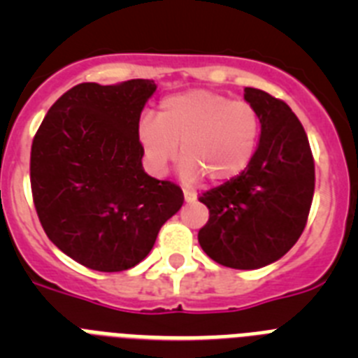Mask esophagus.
<instances>
[{
	"label": "esophagus",
	"mask_w": 358,
	"mask_h": 358,
	"mask_svg": "<svg viewBox=\"0 0 358 358\" xmlns=\"http://www.w3.org/2000/svg\"><path fill=\"white\" fill-rule=\"evenodd\" d=\"M182 194H185V201L186 202H195V201H197V194H195V192H192V189H185Z\"/></svg>",
	"instance_id": "1"
}]
</instances>
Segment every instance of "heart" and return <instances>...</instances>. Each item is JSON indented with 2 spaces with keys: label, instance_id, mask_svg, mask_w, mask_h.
<instances>
[{
  "label": "heart",
  "instance_id": "1",
  "mask_svg": "<svg viewBox=\"0 0 358 358\" xmlns=\"http://www.w3.org/2000/svg\"><path fill=\"white\" fill-rule=\"evenodd\" d=\"M260 115L248 102L204 90L163 98L157 116L141 118L138 136L150 166L163 173L181 145V179L226 182L248 169L260 140Z\"/></svg>",
  "mask_w": 358,
  "mask_h": 358
}]
</instances>
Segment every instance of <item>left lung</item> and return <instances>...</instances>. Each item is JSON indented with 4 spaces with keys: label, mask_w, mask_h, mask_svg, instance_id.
I'll use <instances>...</instances> for the list:
<instances>
[{
    "label": "left lung",
    "mask_w": 358,
    "mask_h": 358,
    "mask_svg": "<svg viewBox=\"0 0 358 358\" xmlns=\"http://www.w3.org/2000/svg\"><path fill=\"white\" fill-rule=\"evenodd\" d=\"M243 98L260 115V143L240 176L199 197L210 210L199 243L217 264L249 271L280 260L301 236L315 166L305 129L283 100L255 87Z\"/></svg>",
    "instance_id": "left-lung-1"
}]
</instances>
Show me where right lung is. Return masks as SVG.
<instances>
[{"instance_id": "right-lung-1", "label": "right lung", "mask_w": 358, "mask_h": 358, "mask_svg": "<svg viewBox=\"0 0 358 358\" xmlns=\"http://www.w3.org/2000/svg\"><path fill=\"white\" fill-rule=\"evenodd\" d=\"M154 80L66 91L31 141L30 185L44 233L64 255L100 273L140 264L182 189L145 173L140 116Z\"/></svg>"}]
</instances>
